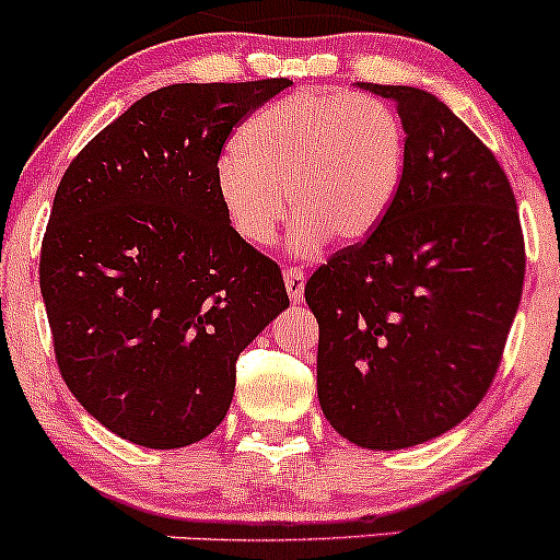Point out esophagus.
I'll use <instances>...</instances> for the list:
<instances>
[{"label": "esophagus", "instance_id": "esophagus-1", "mask_svg": "<svg viewBox=\"0 0 560 560\" xmlns=\"http://www.w3.org/2000/svg\"><path fill=\"white\" fill-rule=\"evenodd\" d=\"M284 284L289 292V300L300 302L302 294H305V273L298 266H287L284 268Z\"/></svg>", "mask_w": 560, "mask_h": 560}]
</instances>
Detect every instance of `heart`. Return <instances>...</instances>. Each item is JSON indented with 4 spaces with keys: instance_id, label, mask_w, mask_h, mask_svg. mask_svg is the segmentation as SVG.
Listing matches in <instances>:
<instances>
[{
    "instance_id": "1",
    "label": "heart",
    "mask_w": 560,
    "mask_h": 560,
    "mask_svg": "<svg viewBox=\"0 0 560 560\" xmlns=\"http://www.w3.org/2000/svg\"><path fill=\"white\" fill-rule=\"evenodd\" d=\"M405 168V131L374 96L302 89L255 113L218 165L215 189L229 223L249 247H271L290 197L302 253L324 240L363 242L395 202Z\"/></svg>"
}]
</instances>
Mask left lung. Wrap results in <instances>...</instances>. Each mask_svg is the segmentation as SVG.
<instances>
[{
	"mask_svg": "<svg viewBox=\"0 0 560 560\" xmlns=\"http://www.w3.org/2000/svg\"><path fill=\"white\" fill-rule=\"evenodd\" d=\"M392 100L405 168L389 213L305 284L318 320V400L345 440L400 450L445 434L490 389L524 287L505 171L434 94Z\"/></svg>",
	"mask_w": 560,
	"mask_h": 560,
	"instance_id": "left-lung-1",
	"label": "left lung"
}]
</instances>
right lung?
I'll use <instances>...</instances> for the list:
<instances>
[{
  "label": "right lung",
  "mask_w": 560,
  "mask_h": 560,
  "mask_svg": "<svg viewBox=\"0 0 560 560\" xmlns=\"http://www.w3.org/2000/svg\"><path fill=\"white\" fill-rule=\"evenodd\" d=\"M289 83L158 89L57 186L38 260L55 361L128 442L171 450L213 432L236 358L289 305L281 268L240 240L215 189L231 131Z\"/></svg>",
  "instance_id": "right-lung-1"
}]
</instances>
